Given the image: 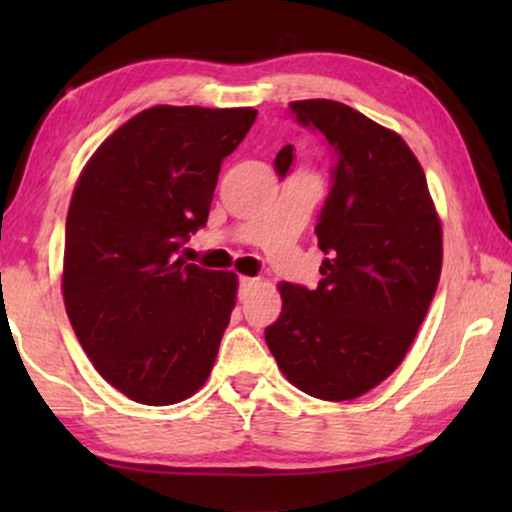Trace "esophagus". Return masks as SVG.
<instances>
[{"label": "esophagus", "mask_w": 512, "mask_h": 512, "mask_svg": "<svg viewBox=\"0 0 512 512\" xmlns=\"http://www.w3.org/2000/svg\"><path fill=\"white\" fill-rule=\"evenodd\" d=\"M258 284V279L256 277H240V298H247V293L254 289V286Z\"/></svg>", "instance_id": "34e87169"}]
</instances>
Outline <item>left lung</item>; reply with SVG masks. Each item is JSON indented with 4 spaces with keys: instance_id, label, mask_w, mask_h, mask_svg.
<instances>
[{
    "instance_id": "left-lung-1",
    "label": "left lung",
    "mask_w": 512,
    "mask_h": 512,
    "mask_svg": "<svg viewBox=\"0 0 512 512\" xmlns=\"http://www.w3.org/2000/svg\"><path fill=\"white\" fill-rule=\"evenodd\" d=\"M303 128L324 135L335 163L317 228L321 282L279 284L282 312L265 328L293 387L321 401H349L403 361L422 326L443 265V233L415 153L352 107L291 102ZM293 146L275 158L279 177Z\"/></svg>"
}]
</instances>
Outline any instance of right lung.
<instances>
[{"instance_id": "obj_1", "label": "right lung", "mask_w": 512, "mask_h": 512, "mask_svg": "<svg viewBox=\"0 0 512 512\" xmlns=\"http://www.w3.org/2000/svg\"><path fill=\"white\" fill-rule=\"evenodd\" d=\"M254 121L249 107H151L83 167L62 296L83 352L132 401H184L214 366L237 277L186 263L179 249L205 228L223 158Z\"/></svg>"}]
</instances>
